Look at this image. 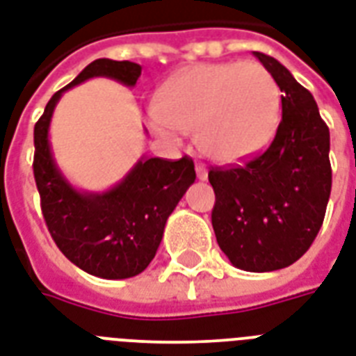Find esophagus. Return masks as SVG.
Instances as JSON below:
<instances>
[{
    "instance_id": "1",
    "label": "esophagus",
    "mask_w": 356,
    "mask_h": 356,
    "mask_svg": "<svg viewBox=\"0 0 356 356\" xmlns=\"http://www.w3.org/2000/svg\"><path fill=\"white\" fill-rule=\"evenodd\" d=\"M195 170H197V178H198V180H200V181L208 180V170H206V167H204V165L198 163L197 167H195Z\"/></svg>"
}]
</instances>
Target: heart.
<instances>
[{"mask_svg": "<svg viewBox=\"0 0 356 356\" xmlns=\"http://www.w3.org/2000/svg\"><path fill=\"white\" fill-rule=\"evenodd\" d=\"M280 120V89L260 63H211L187 68L159 92L152 128L176 140L193 134L217 163H238L271 143Z\"/></svg>", "mask_w": 356, "mask_h": 356, "instance_id": "obj_1", "label": "heart"}]
</instances>
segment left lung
I'll use <instances>...</instances> for the list:
<instances>
[{
  "label": "left lung",
  "instance_id": "left-lung-1",
  "mask_svg": "<svg viewBox=\"0 0 356 356\" xmlns=\"http://www.w3.org/2000/svg\"><path fill=\"white\" fill-rule=\"evenodd\" d=\"M282 90V120L266 152L243 167L211 169V225L238 269L277 271L301 258L323 225L332 170L318 104L277 59L254 51Z\"/></svg>",
  "mask_w": 356,
  "mask_h": 356
}]
</instances>
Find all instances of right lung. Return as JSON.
<instances>
[{"label":"right lung","instance_id":"obj_1","mask_svg":"<svg viewBox=\"0 0 356 356\" xmlns=\"http://www.w3.org/2000/svg\"><path fill=\"white\" fill-rule=\"evenodd\" d=\"M111 78L135 87L140 66L131 60L96 59L57 90L35 124L33 172L44 221L55 245L74 266L100 278H129L154 260L165 222L197 175L193 159L143 158L104 193L79 191L57 167L49 147V122L63 92L90 78Z\"/></svg>","mask_w":356,"mask_h":356}]
</instances>
